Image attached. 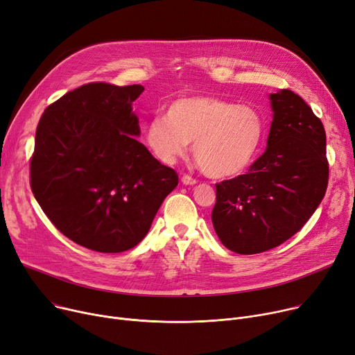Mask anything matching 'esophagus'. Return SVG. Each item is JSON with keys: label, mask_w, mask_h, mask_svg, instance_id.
<instances>
[{"label": "esophagus", "mask_w": 355, "mask_h": 355, "mask_svg": "<svg viewBox=\"0 0 355 355\" xmlns=\"http://www.w3.org/2000/svg\"><path fill=\"white\" fill-rule=\"evenodd\" d=\"M181 182H182L184 185H196V184H197V180H194V178L190 177V175H182Z\"/></svg>", "instance_id": "esophagus-1"}]
</instances>
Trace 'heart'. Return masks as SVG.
Listing matches in <instances>:
<instances>
[{"instance_id": "1", "label": "heart", "mask_w": 355, "mask_h": 355, "mask_svg": "<svg viewBox=\"0 0 355 355\" xmlns=\"http://www.w3.org/2000/svg\"><path fill=\"white\" fill-rule=\"evenodd\" d=\"M266 122L252 105H234L214 96H187L171 102L165 116L145 128V142L158 159L173 164L193 144L202 171L223 180L243 174L256 159Z\"/></svg>"}]
</instances>
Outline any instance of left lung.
Returning a JSON list of instances; mask_svg holds the SVG:
<instances>
[{
  "mask_svg": "<svg viewBox=\"0 0 355 355\" xmlns=\"http://www.w3.org/2000/svg\"><path fill=\"white\" fill-rule=\"evenodd\" d=\"M266 151L249 173L216 184L214 230L229 250L262 253L300 232L328 185L327 137L320 118L288 89L270 93Z\"/></svg>",
  "mask_w": 355,
  "mask_h": 355,
  "instance_id": "1",
  "label": "left lung"
}]
</instances>
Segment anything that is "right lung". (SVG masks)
Segmentation results:
<instances>
[{"label": "right lung", "mask_w": 355, "mask_h": 355, "mask_svg": "<svg viewBox=\"0 0 355 355\" xmlns=\"http://www.w3.org/2000/svg\"><path fill=\"white\" fill-rule=\"evenodd\" d=\"M144 86L89 83L51 103L35 130L31 190L59 232L101 253L146 236L178 175L137 141Z\"/></svg>", "instance_id": "obj_1"}]
</instances>
